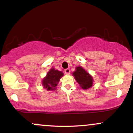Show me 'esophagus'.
Wrapping results in <instances>:
<instances>
[{"label": "esophagus", "mask_w": 133, "mask_h": 133, "mask_svg": "<svg viewBox=\"0 0 133 133\" xmlns=\"http://www.w3.org/2000/svg\"><path fill=\"white\" fill-rule=\"evenodd\" d=\"M64 73L65 74H70V69H66L64 70Z\"/></svg>", "instance_id": "1"}]
</instances>
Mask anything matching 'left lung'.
Returning a JSON list of instances; mask_svg holds the SVG:
<instances>
[{
  "mask_svg": "<svg viewBox=\"0 0 133 133\" xmlns=\"http://www.w3.org/2000/svg\"><path fill=\"white\" fill-rule=\"evenodd\" d=\"M72 75L82 89H88L92 86V77L82 67H77Z\"/></svg>",
  "mask_w": 133,
  "mask_h": 133,
  "instance_id": "8db88e82",
  "label": "left lung"
}]
</instances>
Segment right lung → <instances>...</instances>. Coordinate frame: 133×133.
Masks as SVG:
<instances>
[{"mask_svg":"<svg viewBox=\"0 0 133 133\" xmlns=\"http://www.w3.org/2000/svg\"><path fill=\"white\" fill-rule=\"evenodd\" d=\"M64 76L62 71H59L54 68H52L47 72V76L42 80V86L47 91H52L56 89L61 77Z\"/></svg>","mask_w":133,"mask_h":133,"instance_id":"1","label":"right lung"}]
</instances>
